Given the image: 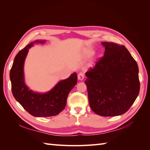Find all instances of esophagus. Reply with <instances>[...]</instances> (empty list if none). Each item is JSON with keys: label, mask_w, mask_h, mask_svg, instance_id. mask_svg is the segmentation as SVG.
<instances>
[{"label": "esophagus", "mask_w": 150, "mask_h": 150, "mask_svg": "<svg viewBox=\"0 0 150 150\" xmlns=\"http://www.w3.org/2000/svg\"><path fill=\"white\" fill-rule=\"evenodd\" d=\"M84 73H82V72L79 73V74H78V79H79V80L82 81L84 79Z\"/></svg>", "instance_id": "1"}]
</instances>
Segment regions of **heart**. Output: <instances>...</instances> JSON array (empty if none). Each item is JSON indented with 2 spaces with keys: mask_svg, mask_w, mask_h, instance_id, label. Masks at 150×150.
Instances as JSON below:
<instances>
[{
  "mask_svg": "<svg viewBox=\"0 0 150 150\" xmlns=\"http://www.w3.org/2000/svg\"><path fill=\"white\" fill-rule=\"evenodd\" d=\"M93 51H91V50H88V51H86V52H85V55H86L87 57H90V56H91L92 55H93Z\"/></svg>",
  "mask_w": 150,
  "mask_h": 150,
  "instance_id": "obj_1",
  "label": "heart"
}]
</instances>
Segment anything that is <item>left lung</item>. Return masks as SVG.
<instances>
[{
	"mask_svg": "<svg viewBox=\"0 0 150 150\" xmlns=\"http://www.w3.org/2000/svg\"><path fill=\"white\" fill-rule=\"evenodd\" d=\"M104 57L86 73L90 106L103 117L125 113L136 100L140 91L139 67L125 46L102 42Z\"/></svg>",
	"mask_w": 150,
	"mask_h": 150,
	"instance_id": "left-lung-1",
	"label": "left lung"
}]
</instances>
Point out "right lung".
I'll use <instances>...</instances> for the list:
<instances>
[{
	"instance_id": "add662e5",
	"label": "right lung",
	"mask_w": 150,
	"mask_h": 150,
	"mask_svg": "<svg viewBox=\"0 0 150 150\" xmlns=\"http://www.w3.org/2000/svg\"><path fill=\"white\" fill-rule=\"evenodd\" d=\"M44 42V40H37L21 50L15 56L9 73L13 97L25 110L37 117L55 116L61 112L66 106L69 93L77 82V73H74L69 78L59 82L47 93H39L29 90L24 83V60L34 44Z\"/></svg>"
}]
</instances>
